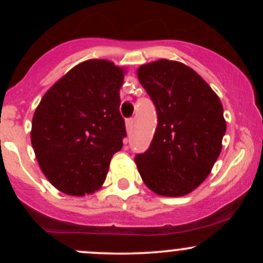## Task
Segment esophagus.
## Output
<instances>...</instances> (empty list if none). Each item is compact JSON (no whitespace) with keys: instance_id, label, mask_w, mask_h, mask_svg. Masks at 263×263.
Listing matches in <instances>:
<instances>
[{"instance_id":"34e87169","label":"esophagus","mask_w":263,"mask_h":263,"mask_svg":"<svg viewBox=\"0 0 263 263\" xmlns=\"http://www.w3.org/2000/svg\"><path fill=\"white\" fill-rule=\"evenodd\" d=\"M134 123H135V119H128L127 121H126V128H127L128 134H131V132H132V128H134Z\"/></svg>"}]
</instances>
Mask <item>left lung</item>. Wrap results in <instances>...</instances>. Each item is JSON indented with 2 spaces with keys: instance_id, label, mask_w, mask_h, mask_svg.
Returning a JSON list of instances; mask_svg holds the SVG:
<instances>
[{
  "instance_id": "1",
  "label": "left lung",
  "mask_w": 263,
  "mask_h": 263,
  "mask_svg": "<svg viewBox=\"0 0 263 263\" xmlns=\"http://www.w3.org/2000/svg\"><path fill=\"white\" fill-rule=\"evenodd\" d=\"M158 116L149 148L135 158L156 194L183 197L209 176L222 148L224 108L209 84L188 65L159 59L137 69Z\"/></svg>"
}]
</instances>
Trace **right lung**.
<instances>
[{
    "label": "right lung",
    "mask_w": 263,
    "mask_h": 263,
    "mask_svg": "<svg viewBox=\"0 0 263 263\" xmlns=\"http://www.w3.org/2000/svg\"><path fill=\"white\" fill-rule=\"evenodd\" d=\"M126 69L105 59L75 65L44 93L32 120L31 142L52 185L75 197L92 194L122 148L120 89Z\"/></svg>",
    "instance_id": "1"
}]
</instances>
